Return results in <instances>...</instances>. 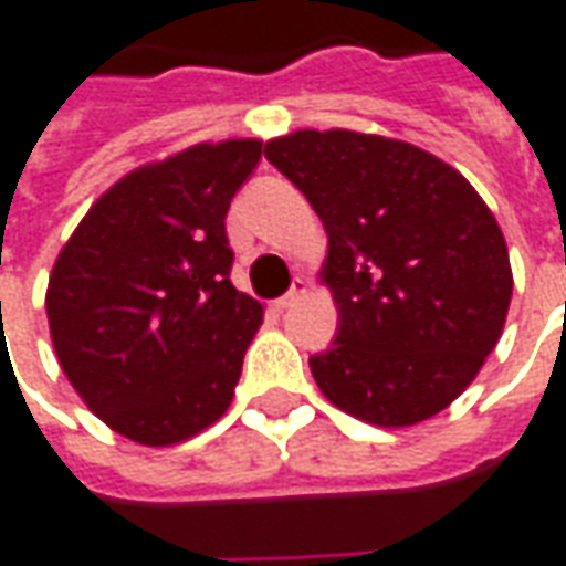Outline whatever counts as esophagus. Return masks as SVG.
Returning <instances> with one entry per match:
<instances>
[{
  "label": "esophagus",
  "instance_id": "34e87169",
  "mask_svg": "<svg viewBox=\"0 0 566 566\" xmlns=\"http://www.w3.org/2000/svg\"><path fill=\"white\" fill-rule=\"evenodd\" d=\"M306 294V282H303V279H294V284H291V291H287V294L284 296H279V300H275V303H272V306H275V310L279 312H284L287 310V306H294L296 300H300V296Z\"/></svg>",
  "mask_w": 566,
  "mask_h": 566
}]
</instances>
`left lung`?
<instances>
[{
	"label": "left lung",
	"mask_w": 566,
	"mask_h": 566,
	"mask_svg": "<svg viewBox=\"0 0 566 566\" xmlns=\"http://www.w3.org/2000/svg\"><path fill=\"white\" fill-rule=\"evenodd\" d=\"M263 156L327 229L337 337L312 355L327 401L374 426H413L475 379L512 300L509 248L472 184L420 146L294 132Z\"/></svg>",
	"instance_id": "obj_1"
}]
</instances>
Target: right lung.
I'll use <instances>...</instances> for the list:
<instances>
[{
	"instance_id": "right-lung-1",
	"label": "right lung",
	"mask_w": 566,
	"mask_h": 566,
	"mask_svg": "<svg viewBox=\"0 0 566 566\" xmlns=\"http://www.w3.org/2000/svg\"><path fill=\"white\" fill-rule=\"evenodd\" d=\"M263 144H199L137 168L91 205L49 279L66 379L146 448L227 413L263 306L229 282L227 211Z\"/></svg>"
}]
</instances>
